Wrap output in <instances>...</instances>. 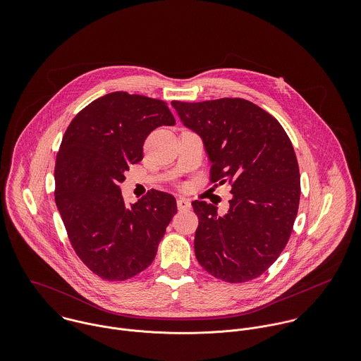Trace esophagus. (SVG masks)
Returning <instances> with one entry per match:
<instances>
[{"instance_id":"1","label":"esophagus","mask_w":361,"mask_h":361,"mask_svg":"<svg viewBox=\"0 0 361 361\" xmlns=\"http://www.w3.org/2000/svg\"><path fill=\"white\" fill-rule=\"evenodd\" d=\"M176 204H178V208H179V211H188V209H190V202L188 200V199H183V197H180V199H178V202H176Z\"/></svg>"}]
</instances>
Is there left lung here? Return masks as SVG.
<instances>
[{"mask_svg": "<svg viewBox=\"0 0 361 361\" xmlns=\"http://www.w3.org/2000/svg\"><path fill=\"white\" fill-rule=\"evenodd\" d=\"M171 104L202 137L211 182H229L233 195L224 215L206 202L192 203L199 216L196 258L218 279L252 281L279 257L298 215L300 173L292 142L272 115L243 99Z\"/></svg>", "mask_w": 361, "mask_h": 361, "instance_id": "1", "label": "left lung"}]
</instances>
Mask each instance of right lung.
Segmentation results:
<instances>
[{"instance_id": "1", "label": "right lung", "mask_w": 361, "mask_h": 361, "mask_svg": "<svg viewBox=\"0 0 361 361\" xmlns=\"http://www.w3.org/2000/svg\"><path fill=\"white\" fill-rule=\"evenodd\" d=\"M173 125L166 103L114 92L85 106L62 137L55 204L75 253L105 281L145 271L178 211L175 197L159 190L128 207L119 188L129 165L143 159L146 137Z\"/></svg>"}]
</instances>
